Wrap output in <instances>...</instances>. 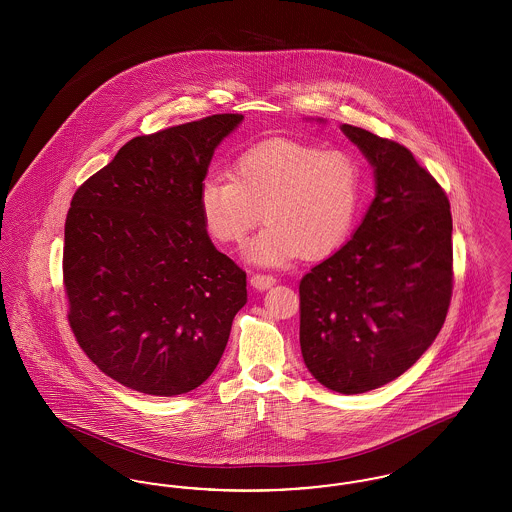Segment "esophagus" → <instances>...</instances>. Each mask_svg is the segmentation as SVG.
Here are the masks:
<instances>
[{
	"label": "esophagus",
	"mask_w": 512,
	"mask_h": 512,
	"mask_svg": "<svg viewBox=\"0 0 512 512\" xmlns=\"http://www.w3.org/2000/svg\"><path fill=\"white\" fill-rule=\"evenodd\" d=\"M249 282H251V286H253L255 290H268L270 286L276 284V278L270 276V274H253Z\"/></svg>",
	"instance_id": "1"
}]
</instances>
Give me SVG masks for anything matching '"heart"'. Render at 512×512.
Here are the masks:
<instances>
[{
    "instance_id": "b5f03b06",
    "label": "heart",
    "mask_w": 512,
    "mask_h": 512,
    "mask_svg": "<svg viewBox=\"0 0 512 512\" xmlns=\"http://www.w3.org/2000/svg\"><path fill=\"white\" fill-rule=\"evenodd\" d=\"M363 199V167L343 149L276 138L249 147L230 176H209L199 188L205 230L220 244H242L261 222L245 257L284 265L301 255L322 259L353 230Z\"/></svg>"
}]
</instances>
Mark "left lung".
<instances>
[{
    "label": "left lung",
    "mask_w": 512,
    "mask_h": 512,
    "mask_svg": "<svg viewBox=\"0 0 512 512\" xmlns=\"http://www.w3.org/2000/svg\"><path fill=\"white\" fill-rule=\"evenodd\" d=\"M374 169L376 195L340 249L299 284V343L328 390H376L420 359L453 290L449 199L407 147L341 124Z\"/></svg>",
    "instance_id": "8db88e82"
}]
</instances>
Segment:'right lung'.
<instances>
[{
    "instance_id": "obj_1",
    "label": "right lung",
    "mask_w": 512,
    "mask_h": 512,
    "mask_svg": "<svg viewBox=\"0 0 512 512\" xmlns=\"http://www.w3.org/2000/svg\"><path fill=\"white\" fill-rule=\"evenodd\" d=\"M242 115L138 136L74 194L63 282L74 338L130 390L172 397L219 365L247 301L245 272L213 245L199 188Z\"/></svg>"
}]
</instances>
